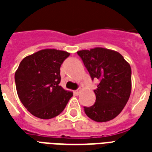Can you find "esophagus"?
I'll use <instances>...</instances> for the list:
<instances>
[{
    "mask_svg": "<svg viewBox=\"0 0 152 152\" xmlns=\"http://www.w3.org/2000/svg\"><path fill=\"white\" fill-rule=\"evenodd\" d=\"M80 91H81V89L80 88V89H78V90L75 91H74V94H75V95H78L80 93Z\"/></svg>",
    "mask_w": 152,
    "mask_h": 152,
    "instance_id": "34e87169",
    "label": "esophagus"
}]
</instances>
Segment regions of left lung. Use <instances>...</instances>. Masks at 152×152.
I'll return each instance as SVG.
<instances>
[{
    "mask_svg": "<svg viewBox=\"0 0 152 152\" xmlns=\"http://www.w3.org/2000/svg\"><path fill=\"white\" fill-rule=\"evenodd\" d=\"M91 77L98 80L95 104L83 107L88 118L97 122H106L122 111L132 90L131 67L117 51L102 47L77 52Z\"/></svg>",
    "mask_w": 152,
    "mask_h": 152,
    "instance_id": "1",
    "label": "left lung"
}]
</instances>
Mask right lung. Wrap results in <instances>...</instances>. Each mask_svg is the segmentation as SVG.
I'll return each mask as SVG.
<instances>
[{"instance_id": "obj_1", "label": "right lung", "mask_w": 152, "mask_h": 152, "mask_svg": "<svg viewBox=\"0 0 152 152\" xmlns=\"http://www.w3.org/2000/svg\"><path fill=\"white\" fill-rule=\"evenodd\" d=\"M70 53L45 49L27 56L15 73L16 91L20 101L32 115L50 119L65 108L72 91L59 85L60 68Z\"/></svg>"}]
</instances>
